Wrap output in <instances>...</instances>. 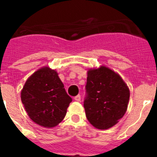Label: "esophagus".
<instances>
[{
  "mask_svg": "<svg viewBox=\"0 0 157 157\" xmlns=\"http://www.w3.org/2000/svg\"><path fill=\"white\" fill-rule=\"evenodd\" d=\"M74 99H75V101H81V96L80 95L75 96V97L74 98Z\"/></svg>",
  "mask_w": 157,
  "mask_h": 157,
  "instance_id": "obj_1",
  "label": "esophagus"
}]
</instances>
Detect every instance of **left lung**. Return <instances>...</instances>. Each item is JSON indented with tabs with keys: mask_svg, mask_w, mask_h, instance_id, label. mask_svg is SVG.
I'll return each instance as SVG.
<instances>
[{
	"mask_svg": "<svg viewBox=\"0 0 157 157\" xmlns=\"http://www.w3.org/2000/svg\"><path fill=\"white\" fill-rule=\"evenodd\" d=\"M84 109L90 123L105 130L116 125L124 116L130 91L120 75L106 67L87 72Z\"/></svg>",
	"mask_w": 157,
	"mask_h": 157,
	"instance_id": "left-lung-1",
	"label": "left lung"
}]
</instances>
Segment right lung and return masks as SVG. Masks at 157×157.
Instances as JSON below:
<instances>
[{
  "label": "right lung",
  "instance_id": "1",
  "mask_svg": "<svg viewBox=\"0 0 157 157\" xmlns=\"http://www.w3.org/2000/svg\"><path fill=\"white\" fill-rule=\"evenodd\" d=\"M22 103L34 123L45 127L59 124L72 101L54 70L41 68L29 78L21 92Z\"/></svg>",
  "mask_w": 157,
  "mask_h": 157
}]
</instances>
